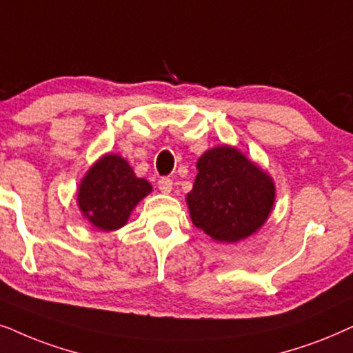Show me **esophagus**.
<instances>
[{
  "label": "esophagus",
  "instance_id": "1",
  "mask_svg": "<svg viewBox=\"0 0 353 353\" xmlns=\"http://www.w3.org/2000/svg\"><path fill=\"white\" fill-rule=\"evenodd\" d=\"M158 189L163 192V194H169L172 189V181L169 179V177H161V179L158 181Z\"/></svg>",
  "mask_w": 353,
  "mask_h": 353
}]
</instances>
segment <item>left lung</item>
<instances>
[{"label":"left lung","instance_id":"obj_1","mask_svg":"<svg viewBox=\"0 0 353 353\" xmlns=\"http://www.w3.org/2000/svg\"><path fill=\"white\" fill-rule=\"evenodd\" d=\"M196 171L187 194L196 228L218 242H237L261 228L274 203V184L266 172L232 147L208 150Z\"/></svg>","mask_w":353,"mask_h":353}]
</instances>
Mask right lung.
Instances as JSON below:
<instances>
[{
  "instance_id": "1",
  "label": "right lung",
  "mask_w": 353,
  "mask_h": 353,
  "mask_svg": "<svg viewBox=\"0 0 353 353\" xmlns=\"http://www.w3.org/2000/svg\"><path fill=\"white\" fill-rule=\"evenodd\" d=\"M152 192L125 159L106 154L98 159L79 187V208L101 231H114L125 224L134 206Z\"/></svg>"
}]
</instances>
